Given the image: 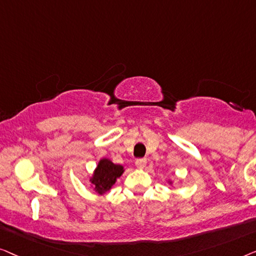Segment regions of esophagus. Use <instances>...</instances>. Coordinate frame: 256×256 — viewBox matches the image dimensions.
I'll use <instances>...</instances> for the list:
<instances>
[{"label": "esophagus", "mask_w": 256, "mask_h": 256, "mask_svg": "<svg viewBox=\"0 0 256 256\" xmlns=\"http://www.w3.org/2000/svg\"><path fill=\"white\" fill-rule=\"evenodd\" d=\"M146 164H147V160L146 159H138L136 160V168L139 169H144L146 167Z\"/></svg>", "instance_id": "obj_1"}]
</instances>
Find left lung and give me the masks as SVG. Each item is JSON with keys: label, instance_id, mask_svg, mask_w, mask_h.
Listing matches in <instances>:
<instances>
[{"label": "left lung", "instance_id": "left-lung-1", "mask_svg": "<svg viewBox=\"0 0 256 256\" xmlns=\"http://www.w3.org/2000/svg\"><path fill=\"white\" fill-rule=\"evenodd\" d=\"M169 183H172V182H169Z\"/></svg>", "mask_w": 256, "mask_h": 256}]
</instances>
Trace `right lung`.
Returning a JSON list of instances; mask_svg holds the SVG:
<instances>
[{
  "instance_id": "add662e5",
  "label": "right lung",
  "mask_w": 256,
  "mask_h": 256,
  "mask_svg": "<svg viewBox=\"0 0 256 256\" xmlns=\"http://www.w3.org/2000/svg\"><path fill=\"white\" fill-rule=\"evenodd\" d=\"M124 172V167L120 164H114L109 159H100L94 174L90 178V182L97 194L103 195L112 188L117 178Z\"/></svg>"
}]
</instances>
